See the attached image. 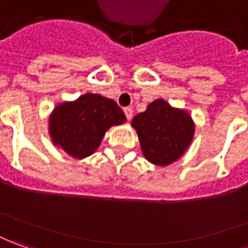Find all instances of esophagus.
Here are the masks:
<instances>
[{"label": "esophagus", "instance_id": "esophagus-1", "mask_svg": "<svg viewBox=\"0 0 248 248\" xmlns=\"http://www.w3.org/2000/svg\"><path fill=\"white\" fill-rule=\"evenodd\" d=\"M124 115H126V119H127V121H130L131 117H133V110H131L130 107H124Z\"/></svg>", "mask_w": 248, "mask_h": 248}]
</instances>
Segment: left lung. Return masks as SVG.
I'll list each match as a JSON object with an SVG mask.
<instances>
[{"label":"left lung","mask_w":248,"mask_h":248,"mask_svg":"<svg viewBox=\"0 0 248 248\" xmlns=\"http://www.w3.org/2000/svg\"><path fill=\"white\" fill-rule=\"evenodd\" d=\"M142 155L156 166H168L186 152L194 137V122L188 112L171 107L166 100L152 102L131 121Z\"/></svg>","instance_id":"1"}]
</instances>
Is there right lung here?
<instances>
[{"label": "right lung", "mask_w": 248, "mask_h": 248, "mask_svg": "<svg viewBox=\"0 0 248 248\" xmlns=\"http://www.w3.org/2000/svg\"><path fill=\"white\" fill-rule=\"evenodd\" d=\"M124 121V111L114 100L97 93H85L75 102H63L54 108L48 131L54 145L75 159H84L99 148L111 126Z\"/></svg>", "instance_id": "1"}]
</instances>
